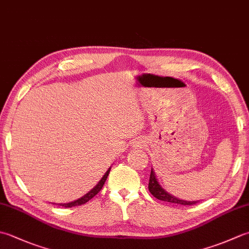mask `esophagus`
I'll return each instance as SVG.
<instances>
[{
    "instance_id": "34e87169",
    "label": "esophagus",
    "mask_w": 249,
    "mask_h": 249,
    "mask_svg": "<svg viewBox=\"0 0 249 249\" xmlns=\"http://www.w3.org/2000/svg\"><path fill=\"white\" fill-rule=\"evenodd\" d=\"M137 143H138V146L143 145V141H139V142H137Z\"/></svg>"
}]
</instances>
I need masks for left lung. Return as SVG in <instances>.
I'll return each instance as SVG.
<instances>
[{
    "label": "left lung",
    "mask_w": 249,
    "mask_h": 249,
    "mask_svg": "<svg viewBox=\"0 0 249 249\" xmlns=\"http://www.w3.org/2000/svg\"><path fill=\"white\" fill-rule=\"evenodd\" d=\"M149 190L150 193L154 196V197L158 200L166 201V202L170 203H177V204H182V205H193L196 204L199 201H187V200H182L177 197H174L171 194L167 193L165 189L161 187V185L158 183V179L155 176V172L151 169V176H150V181H149Z\"/></svg>",
    "instance_id": "1"
}]
</instances>
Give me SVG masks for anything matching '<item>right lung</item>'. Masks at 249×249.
<instances>
[{
	"label": "right lung",
	"instance_id": "1",
	"mask_svg": "<svg viewBox=\"0 0 249 249\" xmlns=\"http://www.w3.org/2000/svg\"><path fill=\"white\" fill-rule=\"evenodd\" d=\"M110 169H111V167L108 169L107 171H106V173L104 174V177H103L102 178H100V181L96 184V186L93 187L91 190H89V192L88 194L82 196L81 198H79V199H77V200H75V201H71V202H68V203H60L59 205L64 206V208H72V206H77V205H81V204L87 203L89 200H91V199L94 197V196H96V195L100 192V189L103 188L104 184H105V182H106V179H107V178H108V176H109Z\"/></svg>",
	"mask_w": 249,
	"mask_h": 249
}]
</instances>
